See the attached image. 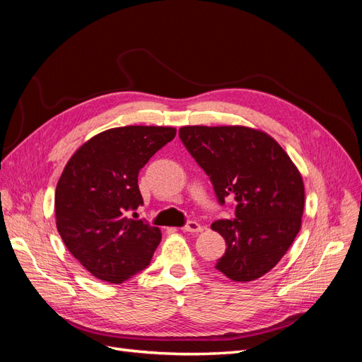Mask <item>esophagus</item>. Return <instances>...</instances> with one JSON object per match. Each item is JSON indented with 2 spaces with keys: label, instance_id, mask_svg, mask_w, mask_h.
<instances>
[{
  "label": "esophagus",
  "instance_id": "34e87169",
  "mask_svg": "<svg viewBox=\"0 0 362 362\" xmlns=\"http://www.w3.org/2000/svg\"><path fill=\"white\" fill-rule=\"evenodd\" d=\"M184 233H192V234H198V233H202L204 231V226L201 223H198L196 221H190L185 223L182 228Z\"/></svg>",
  "mask_w": 362,
  "mask_h": 362
}]
</instances>
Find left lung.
<instances>
[{
	"instance_id": "obj_1",
	"label": "left lung",
	"mask_w": 362,
	"mask_h": 362,
	"mask_svg": "<svg viewBox=\"0 0 362 362\" xmlns=\"http://www.w3.org/2000/svg\"><path fill=\"white\" fill-rule=\"evenodd\" d=\"M180 139L213 182L218 202L234 196V221L211 225L226 242L216 269L237 282L275 267L300 231L302 175L264 131L231 127H182Z\"/></svg>"
}]
</instances>
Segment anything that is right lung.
I'll use <instances>...</instances> for the list:
<instances>
[{
	"instance_id": "add662e5",
	"label": "right lung",
	"mask_w": 362,
	"mask_h": 362,
	"mask_svg": "<svg viewBox=\"0 0 362 362\" xmlns=\"http://www.w3.org/2000/svg\"><path fill=\"white\" fill-rule=\"evenodd\" d=\"M177 134L172 127L103 131L75 151L56 189V223L64 246L101 281L122 284L149 266L161 231L127 213L144 204L137 177Z\"/></svg>"
}]
</instances>
